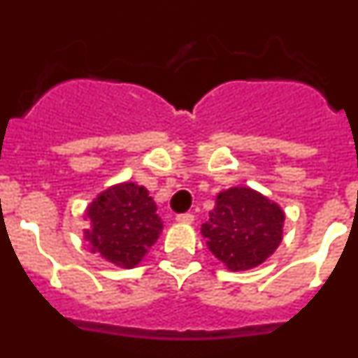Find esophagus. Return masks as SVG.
I'll return each mask as SVG.
<instances>
[{
  "label": "esophagus",
  "mask_w": 358,
  "mask_h": 358,
  "mask_svg": "<svg viewBox=\"0 0 358 358\" xmlns=\"http://www.w3.org/2000/svg\"><path fill=\"white\" fill-rule=\"evenodd\" d=\"M194 218L195 217L192 213H181V215H177L176 220L179 224H192V222H194Z\"/></svg>",
  "instance_id": "esophagus-1"
}]
</instances>
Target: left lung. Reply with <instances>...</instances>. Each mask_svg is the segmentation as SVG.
<instances>
[{
  "label": "left lung",
  "instance_id": "obj_1",
  "mask_svg": "<svg viewBox=\"0 0 358 358\" xmlns=\"http://www.w3.org/2000/svg\"><path fill=\"white\" fill-rule=\"evenodd\" d=\"M283 222L285 213L276 202L248 186H233L217 195L202 236L229 271H249L276 251Z\"/></svg>",
  "mask_w": 358,
  "mask_h": 358
}]
</instances>
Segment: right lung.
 Masks as SVG:
<instances>
[{
	"instance_id": "add662e5",
	"label": "right lung",
	"mask_w": 358,
	"mask_h": 358,
	"mask_svg": "<svg viewBox=\"0 0 358 358\" xmlns=\"http://www.w3.org/2000/svg\"><path fill=\"white\" fill-rule=\"evenodd\" d=\"M156 211V202L143 186L122 182L107 188L85 210L91 229L84 235L91 251L118 267H136L163 229Z\"/></svg>"
}]
</instances>
